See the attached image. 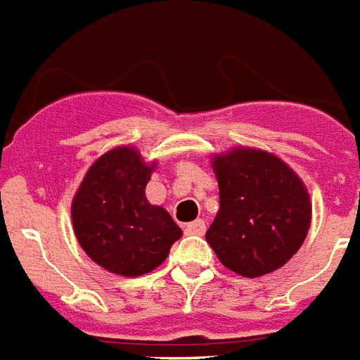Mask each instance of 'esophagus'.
I'll return each mask as SVG.
<instances>
[{
    "instance_id": "1",
    "label": "esophagus",
    "mask_w": 360,
    "mask_h": 360,
    "mask_svg": "<svg viewBox=\"0 0 360 360\" xmlns=\"http://www.w3.org/2000/svg\"><path fill=\"white\" fill-rule=\"evenodd\" d=\"M206 232V223L202 219H197L193 223H188L186 225V234L191 236H202Z\"/></svg>"
}]
</instances>
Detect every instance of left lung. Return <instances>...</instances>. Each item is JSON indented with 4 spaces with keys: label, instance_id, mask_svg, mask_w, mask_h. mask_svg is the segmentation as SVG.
Masks as SVG:
<instances>
[{
    "label": "left lung",
    "instance_id": "obj_1",
    "mask_svg": "<svg viewBox=\"0 0 360 360\" xmlns=\"http://www.w3.org/2000/svg\"><path fill=\"white\" fill-rule=\"evenodd\" d=\"M219 212L206 241L230 271L255 278L283 267L303 245L310 195L288 163L271 152L234 146L212 158Z\"/></svg>",
    "mask_w": 360,
    "mask_h": 360
}]
</instances>
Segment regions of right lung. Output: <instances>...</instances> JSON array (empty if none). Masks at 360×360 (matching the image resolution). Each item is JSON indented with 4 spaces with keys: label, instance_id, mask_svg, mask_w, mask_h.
I'll return each instance as SVG.
<instances>
[{
    "label": "right lung",
    "instance_id": "1",
    "mask_svg": "<svg viewBox=\"0 0 360 360\" xmlns=\"http://www.w3.org/2000/svg\"><path fill=\"white\" fill-rule=\"evenodd\" d=\"M156 165L146 163L135 146H115L89 167L72 198L77 243L109 273H150L182 238L169 212L146 200V184Z\"/></svg>",
    "mask_w": 360,
    "mask_h": 360
}]
</instances>
